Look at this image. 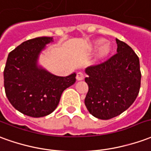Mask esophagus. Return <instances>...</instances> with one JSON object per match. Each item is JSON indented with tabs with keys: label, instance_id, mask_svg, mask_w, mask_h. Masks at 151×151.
<instances>
[{
	"label": "esophagus",
	"instance_id": "obj_1",
	"mask_svg": "<svg viewBox=\"0 0 151 151\" xmlns=\"http://www.w3.org/2000/svg\"><path fill=\"white\" fill-rule=\"evenodd\" d=\"M76 78L78 81H81L84 78V74H83L82 72H78L77 73V76H76Z\"/></svg>",
	"mask_w": 151,
	"mask_h": 151
}]
</instances>
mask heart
<instances>
[{"mask_svg":"<svg viewBox=\"0 0 151 151\" xmlns=\"http://www.w3.org/2000/svg\"><path fill=\"white\" fill-rule=\"evenodd\" d=\"M104 42H105V40H104V39H96V40L93 41L92 43H91V50L96 49V48H98L99 46H100ZM111 50H112L111 45H110L109 43H104V44L101 47V48L99 49V51H98V57L100 58V59H104V58L107 57L109 55V53L111 52Z\"/></svg>","mask_w":151,"mask_h":151,"instance_id":"b5f03b06","label":"heart"}]
</instances>
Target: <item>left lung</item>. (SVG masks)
Masks as SVG:
<instances>
[{"label": "left lung", "instance_id": "left-lung-1", "mask_svg": "<svg viewBox=\"0 0 151 151\" xmlns=\"http://www.w3.org/2000/svg\"><path fill=\"white\" fill-rule=\"evenodd\" d=\"M116 42L115 55L85 70L88 85L85 105L100 119H110L124 112L135 101L141 86L139 58L127 44L119 39Z\"/></svg>", "mask_w": 151, "mask_h": 151}]
</instances>
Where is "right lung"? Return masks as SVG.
Here are the masks:
<instances>
[{
	"label": "right lung",
	"mask_w": 151,
	"mask_h": 151,
	"mask_svg": "<svg viewBox=\"0 0 151 151\" xmlns=\"http://www.w3.org/2000/svg\"><path fill=\"white\" fill-rule=\"evenodd\" d=\"M53 37L30 39L9 52L4 69L6 95L14 109L40 118L56 109L63 91L76 82V73L59 77L37 65L40 53Z\"/></svg>",
	"instance_id": "1"
}]
</instances>
